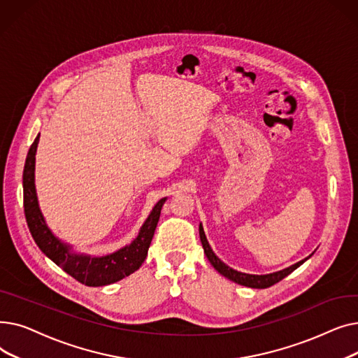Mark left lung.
<instances>
[{
	"instance_id": "1",
	"label": "left lung",
	"mask_w": 358,
	"mask_h": 358,
	"mask_svg": "<svg viewBox=\"0 0 358 358\" xmlns=\"http://www.w3.org/2000/svg\"><path fill=\"white\" fill-rule=\"evenodd\" d=\"M199 234H200V241H201V245H203V250H204V254L206 257H208V259L210 261V264L215 267V270H217L222 275H224L227 278L235 281V283L241 285V286H247V287H252V289H267L275 283H278L280 280H283L286 275H289L292 271H294L299 266H302L303 262L309 258H305L302 261L296 262L294 266L289 267V268H285L281 271H277V273H273V274H266V275H255V274H245V273H239L236 270H232L231 267H228L227 264H223V262L215 255V252L212 251L208 239H206V235H204V231H203V227L200 224L199 228Z\"/></svg>"
}]
</instances>
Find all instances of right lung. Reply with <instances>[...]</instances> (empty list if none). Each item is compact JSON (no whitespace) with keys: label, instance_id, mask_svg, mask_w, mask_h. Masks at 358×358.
<instances>
[{"label":"right lung","instance_id":"1","mask_svg":"<svg viewBox=\"0 0 358 358\" xmlns=\"http://www.w3.org/2000/svg\"><path fill=\"white\" fill-rule=\"evenodd\" d=\"M39 135L31 143L24 164L23 171V203L24 215L30 234L37 243L41 251L50 258L56 266L61 267L65 273L73 277L80 283L91 287H99L116 283V281L135 273L145 261L150 241L154 238L157 224L159 220L162 204L165 197L161 199L155 208L150 212L149 217L143 223L138 238L130 243L129 247L119 250L106 257H88L71 254L69 247L56 239L41 213L39 204H37L36 189H34V155Z\"/></svg>","mask_w":358,"mask_h":358}]
</instances>
